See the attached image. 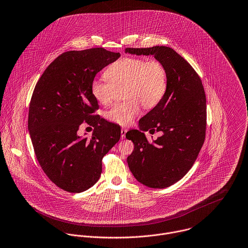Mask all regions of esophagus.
<instances>
[{
  "instance_id": "esophagus-1",
  "label": "esophagus",
  "mask_w": 248,
  "mask_h": 248,
  "mask_svg": "<svg viewBox=\"0 0 248 248\" xmlns=\"http://www.w3.org/2000/svg\"><path fill=\"white\" fill-rule=\"evenodd\" d=\"M126 132H127V129H126L125 127H123V128L121 129V136H122V138H125Z\"/></svg>"
}]
</instances>
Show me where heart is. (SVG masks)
Masks as SVG:
<instances>
[{
	"label": "heart",
	"mask_w": 248,
	"mask_h": 248,
	"mask_svg": "<svg viewBox=\"0 0 248 248\" xmlns=\"http://www.w3.org/2000/svg\"><path fill=\"white\" fill-rule=\"evenodd\" d=\"M107 80L94 78L91 83V93L100 104L108 105L123 88L121 103L115 104L105 113L110 122L121 125L129 124L139 114L141 104L146 109L155 107L164 97L167 87V71L156 60L124 57L105 70Z\"/></svg>",
	"instance_id": "1"
}]
</instances>
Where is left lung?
I'll list each match as a JSON object with an SVG mask.
<instances>
[{"instance_id":"1","label":"left lung","mask_w":248,"mask_h":248,"mask_svg":"<svg viewBox=\"0 0 248 248\" xmlns=\"http://www.w3.org/2000/svg\"><path fill=\"white\" fill-rule=\"evenodd\" d=\"M125 53L154 55L166 68L168 87L163 99L139 121L140 129L125 137L134 144L127 157L135 179L152 188L168 187L193 166L204 144L207 127L206 94L194 68L167 46L125 48ZM162 132L149 142L143 132Z\"/></svg>"}]
</instances>
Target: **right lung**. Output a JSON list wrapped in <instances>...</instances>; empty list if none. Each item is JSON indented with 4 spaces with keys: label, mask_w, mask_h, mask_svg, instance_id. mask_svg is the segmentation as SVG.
Masks as SVG:
<instances>
[{
    "label": "right lung",
    "mask_w": 248,
    "mask_h": 248,
    "mask_svg": "<svg viewBox=\"0 0 248 248\" xmlns=\"http://www.w3.org/2000/svg\"><path fill=\"white\" fill-rule=\"evenodd\" d=\"M120 56L102 47L64 52L34 87L28 119L34 154L49 180L64 191L92 187L103 156L121 138L120 125L94 115L98 103L91 93L96 73ZM84 121L95 127L91 139L77 134Z\"/></svg>",
    "instance_id": "add662e5"
}]
</instances>
